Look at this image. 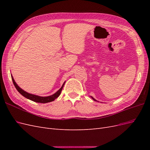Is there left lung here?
Masks as SVG:
<instances>
[{
	"mask_svg": "<svg viewBox=\"0 0 150 150\" xmlns=\"http://www.w3.org/2000/svg\"><path fill=\"white\" fill-rule=\"evenodd\" d=\"M91 98H92V99H93V100H94V101H96V99H94V98H93V97H91Z\"/></svg>",
	"mask_w": 150,
	"mask_h": 150,
	"instance_id": "obj_1",
	"label": "left lung"
}]
</instances>
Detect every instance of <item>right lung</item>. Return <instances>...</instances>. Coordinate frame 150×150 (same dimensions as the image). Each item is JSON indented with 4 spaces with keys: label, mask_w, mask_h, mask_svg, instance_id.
I'll list each match as a JSON object with an SVG mask.
<instances>
[{
    "label": "right lung",
    "mask_w": 150,
    "mask_h": 150,
    "mask_svg": "<svg viewBox=\"0 0 150 150\" xmlns=\"http://www.w3.org/2000/svg\"><path fill=\"white\" fill-rule=\"evenodd\" d=\"M11 77H12V80L13 81V85L15 86V87H16V89L18 91V92H19L21 94H22V96L26 98L27 99H30V100L33 101H34L36 103H49V102H51V101H53L54 100H55V99L57 98H58L59 96L61 94L62 89L63 88V86H64V83H65V82H64V84H62V87L59 89L56 93H54V94L51 95V96L42 97V96H37V95L32 94L29 93H27L23 89H22L19 87V86L16 84L14 79H13V78L12 76H11Z\"/></svg>",
    "instance_id": "right-lung-1"
}]
</instances>
